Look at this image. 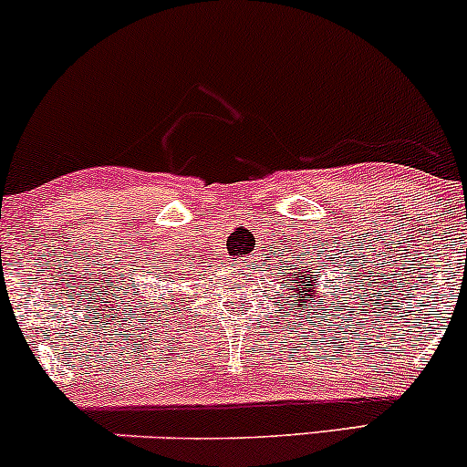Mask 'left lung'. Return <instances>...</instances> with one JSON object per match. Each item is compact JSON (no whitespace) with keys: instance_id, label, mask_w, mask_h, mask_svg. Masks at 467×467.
Instances as JSON below:
<instances>
[{"instance_id":"obj_1","label":"left lung","mask_w":467,"mask_h":467,"mask_svg":"<svg viewBox=\"0 0 467 467\" xmlns=\"http://www.w3.org/2000/svg\"><path fill=\"white\" fill-rule=\"evenodd\" d=\"M289 259H292V264H289V270L292 272H281L283 278H285L287 285H292V305L294 309L298 307H307V301L314 305V307H318V303H325L327 296L329 294L327 292H320V281H318V275L314 272V261L309 259V254H305L303 250L298 252H289ZM342 278V276H340ZM301 285L304 292L301 293L297 285ZM283 296V294H281ZM316 312V309H314ZM327 314V312H325Z\"/></svg>"}]
</instances>
